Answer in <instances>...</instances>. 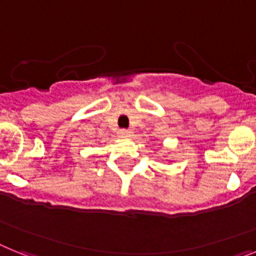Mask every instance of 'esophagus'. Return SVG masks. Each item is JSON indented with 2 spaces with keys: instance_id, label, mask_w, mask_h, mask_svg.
I'll list each match as a JSON object with an SVG mask.
<instances>
[{
  "instance_id": "34e87169",
  "label": "esophagus",
  "mask_w": 256,
  "mask_h": 256,
  "mask_svg": "<svg viewBox=\"0 0 256 256\" xmlns=\"http://www.w3.org/2000/svg\"><path fill=\"white\" fill-rule=\"evenodd\" d=\"M118 134H120V136H122V138H132V130H126V128H122V130H120V132H118Z\"/></svg>"
}]
</instances>
